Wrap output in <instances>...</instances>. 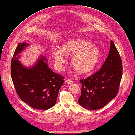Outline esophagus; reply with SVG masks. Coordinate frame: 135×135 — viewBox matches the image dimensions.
Instances as JSON below:
<instances>
[{
	"label": "esophagus",
	"mask_w": 135,
	"mask_h": 135,
	"mask_svg": "<svg viewBox=\"0 0 135 135\" xmlns=\"http://www.w3.org/2000/svg\"><path fill=\"white\" fill-rule=\"evenodd\" d=\"M66 82H67V83L68 84H72V83H73V81L72 80H70V79H67V80H66Z\"/></svg>",
	"instance_id": "34e87169"
}]
</instances>
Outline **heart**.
Segmentation results:
<instances>
[{"mask_svg":"<svg viewBox=\"0 0 135 135\" xmlns=\"http://www.w3.org/2000/svg\"><path fill=\"white\" fill-rule=\"evenodd\" d=\"M65 55L71 56V64L81 74L90 73L95 68L100 57L99 49L92 42L84 39H73L65 41L60 49H53L51 56L56 67L62 69L65 63Z\"/></svg>","mask_w":135,"mask_h":135,"instance_id":"b5f03b06","label":"heart"}]
</instances>
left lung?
Listing matches in <instances>:
<instances>
[{
    "instance_id": "8db88e82",
    "label": "left lung",
    "mask_w": 135,
    "mask_h": 135,
    "mask_svg": "<svg viewBox=\"0 0 135 135\" xmlns=\"http://www.w3.org/2000/svg\"><path fill=\"white\" fill-rule=\"evenodd\" d=\"M123 75L122 59L112 40L107 58L100 69L85 79H81L78 102L89 110L103 108L117 95Z\"/></svg>"
}]
</instances>
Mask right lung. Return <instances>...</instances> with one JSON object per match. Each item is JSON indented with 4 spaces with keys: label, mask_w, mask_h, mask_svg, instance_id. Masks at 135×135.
Segmentation results:
<instances>
[{
    "label": "right lung",
    "mask_w": 135,
    "mask_h": 135,
    "mask_svg": "<svg viewBox=\"0 0 135 135\" xmlns=\"http://www.w3.org/2000/svg\"><path fill=\"white\" fill-rule=\"evenodd\" d=\"M28 45L19 43L13 54L11 63L12 82L21 100L33 108L46 110L55 104L64 78L48 67L44 56L30 68L23 66L17 55Z\"/></svg>",
    "instance_id": "obj_1"
}]
</instances>
